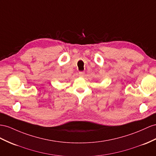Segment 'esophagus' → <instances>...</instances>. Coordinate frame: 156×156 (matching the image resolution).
<instances>
[{"instance_id": "obj_1", "label": "esophagus", "mask_w": 156, "mask_h": 156, "mask_svg": "<svg viewBox=\"0 0 156 156\" xmlns=\"http://www.w3.org/2000/svg\"><path fill=\"white\" fill-rule=\"evenodd\" d=\"M84 74H85L84 72H80V73H79V76L83 77V76H84Z\"/></svg>"}]
</instances>
